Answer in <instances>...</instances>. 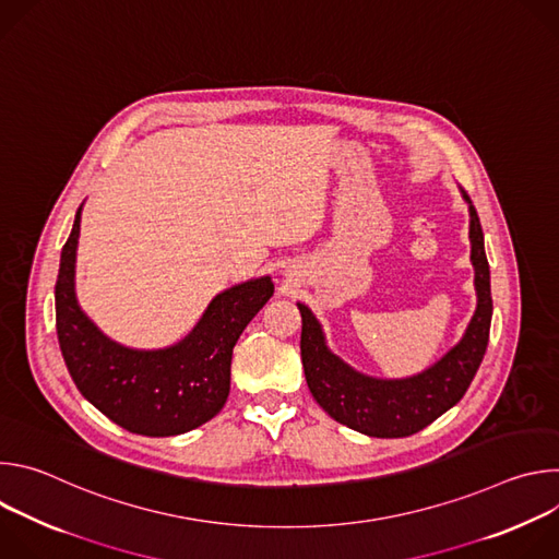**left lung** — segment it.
Returning <instances> with one entry per match:
<instances>
[{"label": "left lung", "mask_w": 559, "mask_h": 559, "mask_svg": "<svg viewBox=\"0 0 559 559\" xmlns=\"http://www.w3.org/2000/svg\"><path fill=\"white\" fill-rule=\"evenodd\" d=\"M460 194L468 205L477 305L462 338L427 369L407 378H376L354 369L330 349L323 325L313 311L305 302H296L302 316L300 356L307 386L318 405L354 431L371 438H407L423 431L460 403L485 358L493 316L491 272L480 218L466 192L460 190Z\"/></svg>", "instance_id": "obj_1"}]
</instances>
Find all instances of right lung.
Listing matches in <instances>:
<instances>
[{
	"label": "right lung",
	"instance_id": "obj_1",
	"mask_svg": "<svg viewBox=\"0 0 559 559\" xmlns=\"http://www.w3.org/2000/svg\"><path fill=\"white\" fill-rule=\"evenodd\" d=\"M79 205L61 250L55 285L57 338L66 367L91 405L119 427L150 436H179L212 420L229 393L231 349L274 294L272 276L250 278L216 294L192 332L162 349H134L106 336L74 292Z\"/></svg>",
	"mask_w": 559,
	"mask_h": 559
}]
</instances>
